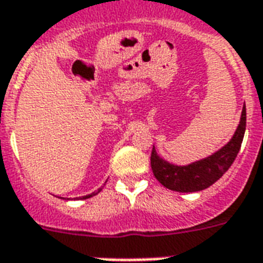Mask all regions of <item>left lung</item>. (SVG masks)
Listing matches in <instances>:
<instances>
[{
	"label": "left lung",
	"mask_w": 263,
	"mask_h": 263,
	"mask_svg": "<svg viewBox=\"0 0 263 263\" xmlns=\"http://www.w3.org/2000/svg\"><path fill=\"white\" fill-rule=\"evenodd\" d=\"M246 132V106L241 110L240 122L234 137L212 156L187 165H175L165 161L157 155L153 146L151 155V167L153 175L164 187L179 193H194L208 189L217 182L232 165Z\"/></svg>",
	"instance_id": "8db88e82"
}]
</instances>
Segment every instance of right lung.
<instances>
[{
	"instance_id": "1",
	"label": "right lung",
	"mask_w": 263,
	"mask_h": 263,
	"mask_svg": "<svg viewBox=\"0 0 263 263\" xmlns=\"http://www.w3.org/2000/svg\"><path fill=\"white\" fill-rule=\"evenodd\" d=\"M100 191H102V189H99L98 191H93V193H92V194H88V195H85V197H83V199L91 198V197H93V195H96V194H98V193H100Z\"/></svg>"
}]
</instances>
